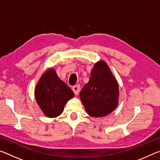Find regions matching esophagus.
Masks as SVG:
<instances>
[{"label":"esophagus","instance_id":"1","mask_svg":"<svg viewBox=\"0 0 160 160\" xmlns=\"http://www.w3.org/2000/svg\"><path fill=\"white\" fill-rule=\"evenodd\" d=\"M80 90V85H75L72 87V90H73L75 94H78L79 93Z\"/></svg>","mask_w":160,"mask_h":160}]
</instances>
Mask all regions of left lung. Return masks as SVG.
Here are the masks:
<instances>
[{"mask_svg": "<svg viewBox=\"0 0 160 160\" xmlns=\"http://www.w3.org/2000/svg\"><path fill=\"white\" fill-rule=\"evenodd\" d=\"M118 96V82L109 66L104 61L97 62L80 93L87 113L92 117L109 114L117 107Z\"/></svg>", "mask_w": 160, "mask_h": 160, "instance_id": "8db88e82", "label": "left lung"}]
</instances>
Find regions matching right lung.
<instances>
[{
	"label": "right lung",
	"mask_w": 160,
	"mask_h": 160,
	"mask_svg": "<svg viewBox=\"0 0 160 160\" xmlns=\"http://www.w3.org/2000/svg\"><path fill=\"white\" fill-rule=\"evenodd\" d=\"M34 94L40 109L49 118L61 114L66 102L74 97L72 90L60 80L53 68L42 75L35 88Z\"/></svg>",
	"instance_id": "add662e5"
}]
</instances>
